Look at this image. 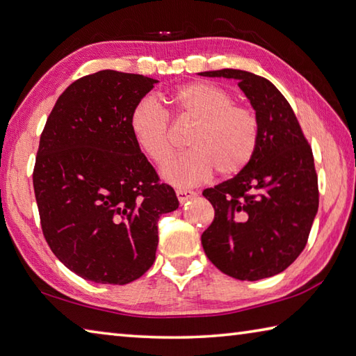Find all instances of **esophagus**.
<instances>
[{"instance_id":"esophagus-1","label":"esophagus","mask_w":356,"mask_h":356,"mask_svg":"<svg viewBox=\"0 0 356 356\" xmlns=\"http://www.w3.org/2000/svg\"><path fill=\"white\" fill-rule=\"evenodd\" d=\"M195 195H197V193L191 191V189H177V197L179 200V203H186L187 200H191Z\"/></svg>"}]
</instances>
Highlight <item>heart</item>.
<instances>
[{
  "label": "heart",
  "mask_w": 356,
  "mask_h": 356,
  "mask_svg": "<svg viewBox=\"0 0 356 356\" xmlns=\"http://www.w3.org/2000/svg\"><path fill=\"white\" fill-rule=\"evenodd\" d=\"M173 118L195 124L191 152L172 159L163 177L175 186H193L213 170L234 177L252 163L260 143V120L252 106L234 102L229 91L209 82H191L165 95ZM130 130L139 149L156 165L165 164L175 149L169 113L153 99L133 106Z\"/></svg>",
  "instance_id": "heart-1"
}]
</instances>
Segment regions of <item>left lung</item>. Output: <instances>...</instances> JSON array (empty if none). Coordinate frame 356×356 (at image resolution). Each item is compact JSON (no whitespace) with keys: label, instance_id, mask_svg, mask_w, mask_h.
<instances>
[{"label":"left lung","instance_id":"1","mask_svg":"<svg viewBox=\"0 0 356 356\" xmlns=\"http://www.w3.org/2000/svg\"><path fill=\"white\" fill-rule=\"evenodd\" d=\"M238 80L260 120L252 163L236 177L204 189L216 211L201 236L221 273L259 280L282 273L304 251L319 206L312 147L291 105L265 77L241 70L201 72Z\"/></svg>","mask_w":356,"mask_h":356}]
</instances>
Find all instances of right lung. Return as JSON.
Returning a JSON list of instances; mask_svg holds the SVG:
<instances>
[{
  "label": "right lung",
  "mask_w": 356,
  "mask_h": 356,
  "mask_svg": "<svg viewBox=\"0 0 356 356\" xmlns=\"http://www.w3.org/2000/svg\"><path fill=\"white\" fill-rule=\"evenodd\" d=\"M155 79L113 70L66 88L40 136L33 192L43 236L72 273L125 285L153 265L158 220L178 198L140 152L130 115Z\"/></svg>",
  "instance_id": "1"
}]
</instances>
